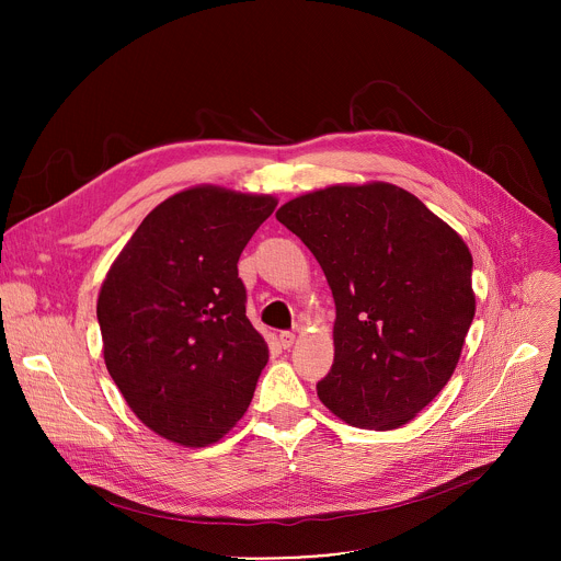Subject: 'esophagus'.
<instances>
[{
  "label": "esophagus",
  "instance_id": "34e87169",
  "mask_svg": "<svg viewBox=\"0 0 561 561\" xmlns=\"http://www.w3.org/2000/svg\"><path fill=\"white\" fill-rule=\"evenodd\" d=\"M279 344H282L284 348H290V346L295 344V333H290V331L279 333Z\"/></svg>",
  "mask_w": 561,
  "mask_h": 561
}]
</instances>
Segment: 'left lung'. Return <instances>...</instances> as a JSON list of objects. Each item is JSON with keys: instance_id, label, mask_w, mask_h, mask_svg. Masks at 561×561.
<instances>
[{"instance_id": "obj_1", "label": "left lung", "mask_w": 561, "mask_h": 561, "mask_svg": "<svg viewBox=\"0 0 561 561\" xmlns=\"http://www.w3.org/2000/svg\"><path fill=\"white\" fill-rule=\"evenodd\" d=\"M275 217L322 266L335 299V359L317 383L351 426L409 424L448 383L474 317L472 255L413 193L337 184Z\"/></svg>"}]
</instances>
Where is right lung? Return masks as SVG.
<instances>
[{
    "label": "right lung",
    "instance_id": "right-lung-1",
    "mask_svg": "<svg viewBox=\"0 0 561 561\" xmlns=\"http://www.w3.org/2000/svg\"><path fill=\"white\" fill-rule=\"evenodd\" d=\"M277 199L193 186L154 206L98 297L106 368L152 433L188 448L244 417L268 346L237 262Z\"/></svg>",
    "mask_w": 561,
    "mask_h": 561
}]
</instances>
